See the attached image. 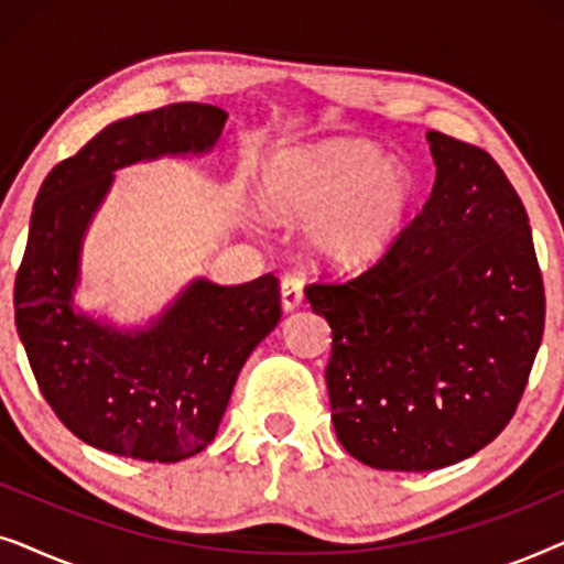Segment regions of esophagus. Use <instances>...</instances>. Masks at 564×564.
Listing matches in <instances>:
<instances>
[{"instance_id": "1", "label": "esophagus", "mask_w": 564, "mask_h": 564, "mask_svg": "<svg viewBox=\"0 0 564 564\" xmlns=\"http://www.w3.org/2000/svg\"><path fill=\"white\" fill-rule=\"evenodd\" d=\"M280 300H282V311L284 313L297 311V307L303 305V288H300V282L295 280V276H284V280H282Z\"/></svg>"}]
</instances>
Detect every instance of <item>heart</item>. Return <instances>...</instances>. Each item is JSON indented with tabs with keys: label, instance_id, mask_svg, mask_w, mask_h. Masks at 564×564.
Returning <instances> with one entry per match:
<instances>
[{
	"label": "heart",
	"instance_id": "1",
	"mask_svg": "<svg viewBox=\"0 0 564 564\" xmlns=\"http://www.w3.org/2000/svg\"><path fill=\"white\" fill-rule=\"evenodd\" d=\"M419 199V180L380 145L328 138L280 151L264 166L261 203L280 223H303L307 253L336 272H361L388 253Z\"/></svg>",
	"mask_w": 564,
	"mask_h": 564
}]
</instances>
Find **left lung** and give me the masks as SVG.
<instances>
[{
    "instance_id": "obj_1",
    "label": "left lung",
    "mask_w": 564,
    "mask_h": 564,
    "mask_svg": "<svg viewBox=\"0 0 564 564\" xmlns=\"http://www.w3.org/2000/svg\"><path fill=\"white\" fill-rule=\"evenodd\" d=\"M436 182L357 280L307 284L328 321L330 421L354 459L429 473L488 446L516 413L544 334L529 215L477 145L426 133Z\"/></svg>"
}]
</instances>
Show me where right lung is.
Returning a JSON list of instances; mask_svg holds the SVG:
<instances>
[{
    "label": "right lung",
    "mask_w": 564,
    "mask_h": 564,
    "mask_svg": "<svg viewBox=\"0 0 564 564\" xmlns=\"http://www.w3.org/2000/svg\"><path fill=\"white\" fill-rule=\"evenodd\" d=\"M228 112L180 102L122 118L61 161L37 189L14 280V323L43 398L82 442L143 462L195 457L218 434L249 354L282 318L276 276L192 280L145 326H115L76 305L87 230L115 172L161 156H203Z\"/></svg>",
    "instance_id": "obj_1"
}]
</instances>
